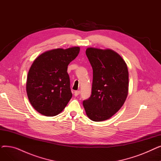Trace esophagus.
I'll use <instances>...</instances> for the list:
<instances>
[{
    "label": "esophagus",
    "mask_w": 161,
    "mask_h": 161,
    "mask_svg": "<svg viewBox=\"0 0 161 161\" xmlns=\"http://www.w3.org/2000/svg\"><path fill=\"white\" fill-rule=\"evenodd\" d=\"M80 93V91H74V95L75 97H77Z\"/></svg>",
    "instance_id": "esophagus-1"
}]
</instances>
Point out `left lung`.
<instances>
[{
	"instance_id": "left-lung-1",
	"label": "left lung",
	"mask_w": 161,
	"mask_h": 161,
	"mask_svg": "<svg viewBox=\"0 0 161 161\" xmlns=\"http://www.w3.org/2000/svg\"><path fill=\"white\" fill-rule=\"evenodd\" d=\"M86 53L93 73L91 95L83 105L90 119L103 121L119 111L127 97V66L111 49L89 47Z\"/></svg>"
}]
</instances>
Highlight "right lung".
<instances>
[{
    "label": "right lung",
    "mask_w": 161,
    "mask_h": 161,
    "mask_svg": "<svg viewBox=\"0 0 161 161\" xmlns=\"http://www.w3.org/2000/svg\"><path fill=\"white\" fill-rule=\"evenodd\" d=\"M79 47L55 49L41 54L31 65L27 80L31 104L40 114L55 116L72 97L68 65L78 56Z\"/></svg>",
    "instance_id": "add662e5"
}]
</instances>
